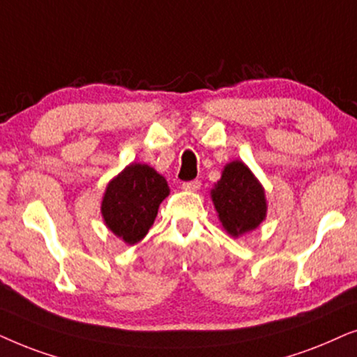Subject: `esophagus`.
<instances>
[{
  "mask_svg": "<svg viewBox=\"0 0 357 357\" xmlns=\"http://www.w3.org/2000/svg\"><path fill=\"white\" fill-rule=\"evenodd\" d=\"M199 188H201V181H199V179H192V181L183 183L184 191H197Z\"/></svg>",
  "mask_w": 357,
  "mask_h": 357,
  "instance_id": "esophagus-1",
  "label": "esophagus"
}]
</instances>
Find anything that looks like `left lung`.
I'll use <instances>...</instances> for the list:
<instances>
[{
	"label": "left lung",
	"mask_w": 357,
	"mask_h": 357,
	"mask_svg": "<svg viewBox=\"0 0 357 357\" xmlns=\"http://www.w3.org/2000/svg\"><path fill=\"white\" fill-rule=\"evenodd\" d=\"M212 201L223 228L231 236L255 230L266 217L263 188L241 161L225 166L220 181L212 189Z\"/></svg>",
	"instance_id": "8db88e82"
}]
</instances>
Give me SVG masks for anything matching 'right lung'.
I'll return each mask as SVG.
<instances>
[{"instance_id":"1","label":"right lung","mask_w":357,"mask_h":357,"mask_svg":"<svg viewBox=\"0 0 357 357\" xmlns=\"http://www.w3.org/2000/svg\"><path fill=\"white\" fill-rule=\"evenodd\" d=\"M168 194L163 176L149 165L132 163L109 183L104 194L101 212L106 225L126 243H139Z\"/></svg>"}]
</instances>
